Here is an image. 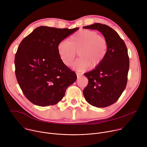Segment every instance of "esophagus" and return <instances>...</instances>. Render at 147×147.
I'll return each mask as SVG.
<instances>
[{"mask_svg":"<svg viewBox=\"0 0 147 147\" xmlns=\"http://www.w3.org/2000/svg\"><path fill=\"white\" fill-rule=\"evenodd\" d=\"M76 74H77V78H78V79L82 76V74H81V73H77Z\"/></svg>","mask_w":147,"mask_h":147,"instance_id":"1","label":"esophagus"}]
</instances>
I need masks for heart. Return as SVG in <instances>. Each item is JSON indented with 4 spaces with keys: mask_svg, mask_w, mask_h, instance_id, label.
<instances>
[{
    "mask_svg": "<svg viewBox=\"0 0 147 147\" xmlns=\"http://www.w3.org/2000/svg\"><path fill=\"white\" fill-rule=\"evenodd\" d=\"M108 50L107 41L104 37L98 35L95 31L81 30L71 35L69 41L62 40L58 44L59 56L66 66L71 65L76 52L80 58L73 67L82 71L90 66L95 68L99 66L106 56Z\"/></svg>",
    "mask_w": 147,
    "mask_h": 147,
    "instance_id": "heart-1",
    "label": "heart"
}]
</instances>
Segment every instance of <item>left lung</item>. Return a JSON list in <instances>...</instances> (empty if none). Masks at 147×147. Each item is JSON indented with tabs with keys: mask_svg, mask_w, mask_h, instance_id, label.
Masks as SVG:
<instances>
[{
	"mask_svg": "<svg viewBox=\"0 0 147 147\" xmlns=\"http://www.w3.org/2000/svg\"><path fill=\"white\" fill-rule=\"evenodd\" d=\"M83 28L98 30L105 38L108 50L102 63L84 73L88 84L83 94L91 105L109 107L115 103L125 88L129 70V57L124 42L111 27L95 23Z\"/></svg>",
	"mask_w": 147,
	"mask_h": 147,
	"instance_id": "left-lung-1",
	"label": "left lung"
}]
</instances>
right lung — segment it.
Listing matches in <instances>:
<instances>
[{
    "label": "right lung",
    "mask_w": 147,
    "mask_h": 147,
    "mask_svg": "<svg viewBox=\"0 0 147 147\" xmlns=\"http://www.w3.org/2000/svg\"><path fill=\"white\" fill-rule=\"evenodd\" d=\"M79 29L40 26L23 39L14 59L16 76L26 97L39 107L53 105L77 76L61 61L58 44Z\"/></svg>",
    "instance_id": "right-lung-1"
}]
</instances>
